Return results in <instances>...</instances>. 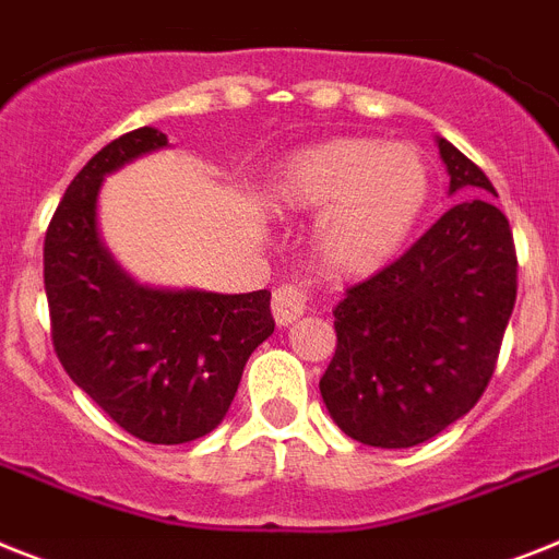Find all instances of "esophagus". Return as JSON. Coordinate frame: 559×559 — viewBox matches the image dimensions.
Returning a JSON list of instances; mask_svg holds the SVG:
<instances>
[{
	"mask_svg": "<svg viewBox=\"0 0 559 559\" xmlns=\"http://www.w3.org/2000/svg\"><path fill=\"white\" fill-rule=\"evenodd\" d=\"M276 325H290L308 311V294L302 285H280L274 290V302H271Z\"/></svg>",
	"mask_w": 559,
	"mask_h": 559,
	"instance_id": "34e87169",
	"label": "esophagus"
}]
</instances>
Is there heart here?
<instances>
[{
  "label": "heart",
  "mask_w": 559,
  "mask_h": 559,
  "mask_svg": "<svg viewBox=\"0 0 559 559\" xmlns=\"http://www.w3.org/2000/svg\"><path fill=\"white\" fill-rule=\"evenodd\" d=\"M435 197V168L414 145L340 136L290 154L274 174L276 214H320L313 251L322 269L368 276L408 246Z\"/></svg>",
  "instance_id": "1"
}]
</instances>
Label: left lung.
Returning a JSON list of instances; mask_svg holds the SVG:
<instances>
[{"label": "left lung", "instance_id": "left-lung-1", "mask_svg": "<svg viewBox=\"0 0 559 559\" xmlns=\"http://www.w3.org/2000/svg\"><path fill=\"white\" fill-rule=\"evenodd\" d=\"M449 193H463L408 251L334 308L336 352L322 403L345 435L412 449L472 412L518 299V251L495 186L437 136ZM497 197V193H495Z\"/></svg>", "mask_w": 559, "mask_h": 559}]
</instances>
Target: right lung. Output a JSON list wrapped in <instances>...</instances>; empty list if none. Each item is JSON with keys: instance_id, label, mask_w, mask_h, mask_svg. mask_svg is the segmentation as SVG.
I'll return each instance as SVG.
<instances>
[{"instance_id": "add662e5", "label": "right lung", "mask_w": 559, "mask_h": 559, "mask_svg": "<svg viewBox=\"0 0 559 559\" xmlns=\"http://www.w3.org/2000/svg\"><path fill=\"white\" fill-rule=\"evenodd\" d=\"M159 147L168 136L145 124L73 177L45 234V294L68 377L128 435L179 445L223 423L274 317L271 290L151 288L110 257L96 223L103 179Z\"/></svg>"}]
</instances>
